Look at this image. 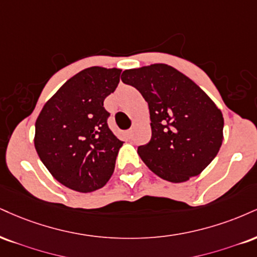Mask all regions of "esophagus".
I'll list each match as a JSON object with an SVG mask.
<instances>
[{
  "mask_svg": "<svg viewBox=\"0 0 257 257\" xmlns=\"http://www.w3.org/2000/svg\"><path fill=\"white\" fill-rule=\"evenodd\" d=\"M125 135L128 139H132L133 138V129H128V131L125 132Z\"/></svg>",
  "mask_w": 257,
  "mask_h": 257,
  "instance_id": "34e87169",
  "label": "esophagus"
}]
</instances>
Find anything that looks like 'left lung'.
I'll list each match as a JSON object with an SVG mask.
<instances>
[{"mask_svg":"<svg viewBox=\"0 0 257 257\" xmlns=\"http://www.w3.org/2000/svg\"><path fill=\"white\" fill-rule=\"evenodd\" d=\"M122 81L148 103L152 138L138 147L144 163L172 183L195 177L217 157L224 118L195 82L168 64L124 70Z\"/></svg>","mask_w":257,"mask_h":257,"instance_id":"8db88e82","label":"left lung"}]
</instances>
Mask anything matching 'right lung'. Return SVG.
Returning <instances> with one entry per match:
<instances>
[{
    "mask_svg": "<svg viewBox=\"0 0 257 257\" xmlns=\"http://www.w3.org/2000/svg\"><path fill=\"white\" fill-rule=\"evenodd\" d=\"M120 69L91 67L64 83L36 120L35 147L50 174L70 189L104 187L123 141L107 125L104 99L115 92Z\"/></svg>",
    "mask_w": 257,
    "mask_h": 257,
    "instance_id": "add662e5",
    "label": "right lung"
}]
</instances>
